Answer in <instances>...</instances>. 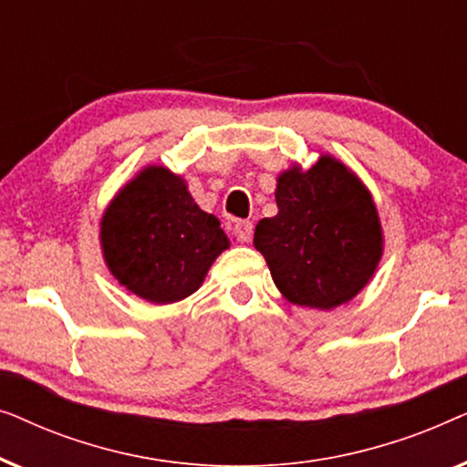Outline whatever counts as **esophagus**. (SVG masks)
<instances>
[{
  "label": "esophagus",
  "mask_w": 467,
  "mask_h": 467,
  "mask_svg": "<svg viewBox=\"0 0 467 467\" xmlns=\"http://www.w3.org/2000/svg\"><path fill=\"white\" fill-rule=\"evenodd\" d=\"M234 235L238 238V242H248L253 238V223L251 221H235Z\"/></svg>",
  "instance_id": "1"
}]
</instances>
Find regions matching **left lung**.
I'll use <instances>...</instances> for the list:
<instances>
[{
  "label": "left lung",
  "instance_id": "8db88e82",
  "mask_svg": "<svg viewBox=\"0 0 467 467\" xmlns=\"http://www.w3.org/2000/svg\"><path fill=\"white\" fill-rule=\"evenodd\" d=\"M278 214L254 227L278 291L297 306L331 310L353 299L379 265L382 232L372 195L353 171L321 157L278 178Z\"/></svg>",
  "mask_w": 467,
  "mask_h": 467
}]
</instances>
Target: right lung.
I'll use <instances>...</instances> for the list:
<instances>
[{"instance_id":"right-lung-1","label":"right lung","mask_w":467,"mask_h":467,"mask_svg":"<svg viewBox=\"0 0 467 467\" xmlns=\"http://www.w3.org/2000/svg\"><path fill=\"white\" fill-rule=\"evenodd\" d=\"M227 246L219 219L200 210L181 176L157 165L120 189L101 219L110 272L152 304L195 293Z\"/></svg>"}]
</instances>
